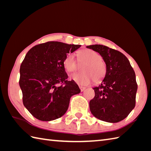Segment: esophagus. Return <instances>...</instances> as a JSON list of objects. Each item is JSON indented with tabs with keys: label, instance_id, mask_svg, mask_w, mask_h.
<instances>
[{
	"label": "esophagus",
	"instance_id": "34e87169",
	"mask_svg": "<svg viewBox=\"0 0 151 151\" xmlns=\"http://www.w3.org/2000/svg\"><path fill=\"white\" fill-rule=\"evenodd\" d=\"M79 88H80V89H81V91H84L86 89V88L84 87V86H79Z\"/></svg>",
	"mask_w": 151,
	"mask_h": 151
}]
</instances>
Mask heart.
<instances>
[{"mask_svg":"<svg viewBox=\"0 0 151 151\" xmlns=\"http://www.w3.org/2000/svg\"><path fill=\"white\" fill-rule=\"evenodd\" d=\"M78 63L84 64L82 73H74L70 78L76 84L81 86L90 84L94 81L95 83L101 82L106 74L107 66L101 56L91 49H84L78 52ZM63 67L68 72H73L78 67V63L73 54H69L63 60Z\"/></svg>","mask_w":151,"mask_h":151,"instance_id":"obj_1","label":"heart"}]
</instances>
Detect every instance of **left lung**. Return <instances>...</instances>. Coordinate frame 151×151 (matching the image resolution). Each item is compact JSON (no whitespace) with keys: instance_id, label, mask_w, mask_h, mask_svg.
Wrapping results in <instances>:
<instances>
[{"instance_id":"obj_1","label":"left lung","mask_w":151,"mask_h":151,"mask_svg":"<svg viewBox=\"0 0 151 151\" xmlns=\"http://www.w3.org/2000/svg\"><path fill=\"white\" fill-rule=\"evenodd\" d=\"M100 54L107 66L101 84L93 88L95 97L89 102L94 116L108 123L126 118L136 105L137 85L135 72L123 53L102 45L86 47Z\"/></svg>"}]
</instances>
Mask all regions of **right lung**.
<instances>
[{
	"label": "right lung",
	"instance_id": "right-lung-1",
	"mask_svg": "<svg viewBox=\"0 0 151 151\" xmlns=\"http://www.w3.org/2000/svg\"><path fill=\"white\" fill-rule=\"evenodd\" d=\"M81 47L49 41L34 46L25 56L19 86L24 106L37 119L50 121L63 116L70 97L81 93L75 81H67L63 64L67 54Z\"/></svg>",
	"mask_w": 151,
	"mask_h": 151
}]
</instances>
